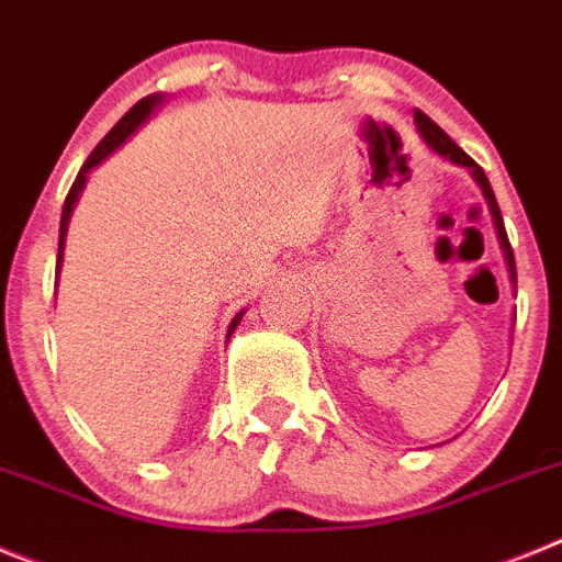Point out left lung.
I'll list each match as a JSON object with an SVG mask.
<instances>
[{
	"label": "left lung",
	"mask_w": 562,
	"mask_h": 562,
	"mask_svg": "<svg viewBox=\"0 0 562 562\" xmlns=\"http://www.w3.org/2000/svg\"><path fill=\"white\" fill-rule=\"evenodd\" d=\"M414 123H417L419 136H423V139H426V145H428V148L434 150V154L442 156V159H448V161H453V165H459V168H468V170H470V176H473V181H476V184L482 187V193H484V199H487V206H490V215H493L495 235H498V244H502L504 260H507L509 280H513V285H515V257H513V246H509L507 229H504L502 210H498V204H495L493 187H490V181H487V176H484V170L479 168L476 161L470 159V156L464 154V150L459 148V145L453 143L451 136L445 134V131L439 128V125L434 123L431 117H426V114H423V111H414Z\"/></svg>",
	"instance_id": "left-lung-1"
}]
</instances>
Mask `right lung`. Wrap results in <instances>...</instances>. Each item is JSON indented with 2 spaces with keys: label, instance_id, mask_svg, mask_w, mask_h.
Listing matches in <instances>:
<instances>
[{
  "label": "right lung",
  "instance_id": "1",
  "mask_svg": "<svg viewBox=\"0 0 562 562\" xmlns=\"http://www.w3.org/2000/svg\"><path fill=\"white\" fill-rule=\"evenodd\" d=\"M159 103H161V94H148V98L139 100V103H136L134 109H131L128 114H125V117L120 120V123L114 125V128H111L109 134L103 136V139H100V145H98V148L92 150V156H89V159L83 161V168H80L78 179H75L72 190H69L67 201H64V212H60V232H58V271H60V262H64V244H67L69 218H72L75 204H78L80 193H83L86 176H89V170L98 168V165H100V161H103V159H109V156L114 154V150H117L120 145H123L125 139H128V136L134 134V131L139 128V125H143L145 120L150 117V111H154L156 105H159ZM240 318H244V311H240V313H237L235 318H232V325H229V333H226V338H229L232 333H235V327L240 325Z\"/></svg>",
  "mask_w": 562,
  "mask_h": 562
}]
</instances>
